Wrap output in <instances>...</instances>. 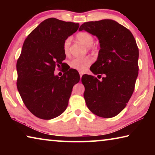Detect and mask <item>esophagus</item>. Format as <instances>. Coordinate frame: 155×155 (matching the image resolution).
I'll use <instances>...</instances> for the list:
<instances>
[{"label":"esophagus","mask_w":155,"mask_h":155,"mask_svg":"<svg viewBox=\"0 0 155 155\" xmlns=\"http://www.w3.org/2000/svg\"><path fill=\"white\" fill-rule=\"evenodd\" d=\"M82 76H83V74H82V73L80 72V78H81V77H82Z\"/></svg>","instance_id":"esophagus-1"}]
</instances>
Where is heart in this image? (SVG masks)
I'll use <instances>...</instances> for the list:
<instances>
[{"label": "heart", "instance_id": "b5f03b06", "mask_svg": "<svg viewBox=\"0 0 155 155\" xmlns=\"http://www.w3.org/2000/svg\"><path fill=\"white\" fill-rule=\"evenodd\" d=\"M77 40L83 44L87 47H90L92 46L94 43V38L90 33L87 32L78 33L76 36ZM71 41V39L70 38H67L64 42V51L65 54L69 53V47ZM91 64V60L89 57H84V58H75L73 59L70 62V66L73 69L78 70L80 72H84L87 68L90 66Z\"/></svg>", "mask_w": 155, "mask_h": 155}]
</instances>
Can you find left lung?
I'll return each mask as SVG.
<instances>
[{"mask_svg": "<svg viewBox=\"0 0 155 155\" xmlns=\"http://www.w3.org/2000/svg\"><path fill=\"white\" fill-rule=\"evenodd\" d=\"M83 30L96 36L100 43L98 58L90 70L104 74L102 81L83 75L86 104L99 117H114L125 108L134 91L139 70L136 41L128 28L110 19L85 22L78 29Z\"/></svg>", "mask_w": 155, "mask_h": 155, "instance_id": "obj_1", "label": "left lung"}]
</instances>
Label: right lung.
Returning a JSON list of instances; mask_svg holds the SVG:
<instances>
[{
  "instance_id": "obj_1",
  "label": "right lung",
  "mask_w": 155,
  "mask_h": 155,
  "mask_svg": "<svg viewBox=\"0 0 155 155\" xmlns=\"http://www.w3.org/2000/svg\"><path fill=\"white\" fill-rule=\"evenodd\" d=\"M78 27V23L48 18L23 44L16 64L17 88L27 108L39 118L51 120L64 113L73 86L79 82L74 69L61 77L54 72L55 67L64 64V41Z\"/></svg>"
}]
</instances>
